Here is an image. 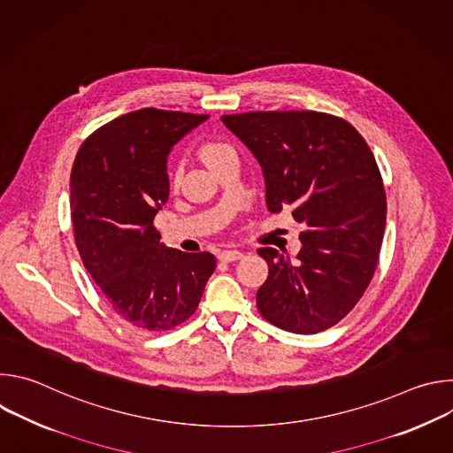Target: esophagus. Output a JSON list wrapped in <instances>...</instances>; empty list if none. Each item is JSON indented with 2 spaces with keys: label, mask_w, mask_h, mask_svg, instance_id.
I'll list each match as a JSON object with an SVG mask.
<instances>
[{
  "label": "esophagus",
  "mask_w": 453,
  "mask_h": 453,
  "mask_svg": "<svg viewBox=\"0 0 453 453\" xmlns=\"http://www.w3.org/2000/svg\"><path fill=\"white\" fill-rule=\"evenodd\" d=\"M243 256V252H240V250H233V249H227V250H222L220 254H219V257L222 262H236V260H240V257Z\"/></svg>",
  "instance_id": "34e87169"
}]
</instances>
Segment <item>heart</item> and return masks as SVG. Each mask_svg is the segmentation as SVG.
<instances>
[{
	"label": "heart",
	"instance_id": "heart-1",
	"mask_svg": "<svg viewBox=\"0 0 453 453\" xmlns=\"http://www.w3.org/2000/svg\"><path fill=\"white\" fill-rule=\"evenodd\" d=\"M199 154H201L203 161L211 168L219 161H222L229 156H234V149L229 143H224V142H206V143L201 145Z\"/></svg>",
	"mask_w": 453,
	"mask_h": 453
}]
</instances>
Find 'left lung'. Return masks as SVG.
Wrapping results in <instances>:
<instances>
[{"instance_id": "8db88e82", "label": "left lung", "mask_w": 453, "mask_h": 453, "mask_svg": "<svg viewBox=\"0 0 453 453\" xmlns=\"http://www.w3.org/2000/svg\"><path fill=\"white\" fill-rule=\"evenodd\" d=\"M252 152L273 213L292 208L296 262L262 247L269 276L256 304L274 326L311 335L332 328L360 301L378 264L387 201L371 149L346 119L317 111H254L222 116Z\"/></svg>"}]
</instances>
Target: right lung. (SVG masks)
Returning a JSON list of instances; mask_svg holds the SVG:
<instances>
[{
    "instance_id": "obj_1",
    "label": "right lung",
    "mask_w": 453,
    "mask_h": 453,
    "mask_svg": "<svg viewBox=\"0 0 453 453\" xmlns=\"http://www.w3.org/2000/svg\"><path fill=\"white\" fill-rule=\"evenodd\" d=\"M208 118L154 107L121 114L82 143L72 168L84 267L112 310L143 330H172L191 317L217 265L211 252L166 249L154 227L170 196L168 154Z\"/></svg>"
}]
</instances>
